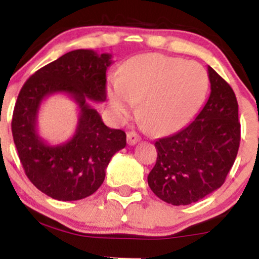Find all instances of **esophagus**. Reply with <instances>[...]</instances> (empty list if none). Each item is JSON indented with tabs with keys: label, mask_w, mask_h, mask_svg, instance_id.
<instances>
[{
	"label": "esophagus",
	"mask_w": 259,
	"mask_h": 259,
	"mask_svg": "<svg viewBox=\"0 0 259 259\" xmlns=\"http://www.w3.org/2000/svg\"><path fill=\"white\" fill-rule=\"evenodd\" d=\"M126 138H127V144L130 145V146H133V145L138 144V142L141 140V138H140V135L138 133L135 132H129L126 134Z\"/></svg>",
	"instance_id": "34e87169"
}]
</instances>
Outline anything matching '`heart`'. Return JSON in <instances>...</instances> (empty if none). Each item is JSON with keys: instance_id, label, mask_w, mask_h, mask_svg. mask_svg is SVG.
Listing matches in <instances>:
<instances>
[{"instance_id": "heart-1", "label": "heart", "mask_w": 259, "mask_h": 259, "mask_svg": "<svg viewBox=\"0 0 259 259\" xmlns=\"http://www.w3.org/2000/svg\"><path fill=\"white\" fill-rule=\"evenodd\" d=\"M209 79L203 67L163 55L134 57L107 90L109 107L118 119L129 117L139 105L140 117L156 134L185 126L207 96Z\"/></svg>"}]
</instances>
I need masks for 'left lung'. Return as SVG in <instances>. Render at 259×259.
<instances>
[{
    "instance_id": "1",
    "label": "left lung",
    "mask_w": 259,
    "mask_h": 259,
    "mask_svg": "<svg viewBox=\"0 0 259 259\" xmlns=\"http://www.w3.org/2000/svg\"><path fill=\"white\" fill-rule=\"evenodd\" d=\"M210 95L197 117L174 135L157 140L147 177L160 200L186 206L224 184L240 146L239 105L231 86L208 65Z\"/></svg>"
}]
</instances>
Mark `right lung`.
<instances>
[{
	"mask_svg": "<svg viewBox=\"0 0 259 259\" xmlns=\"http://www.w3.org/2000/svg\"><path fill=\"white\" fill-rule=\"evenodd\" d=\"M109 53L75 50L51 62L25 81L14 106L12 134L26 177L50 197L76 201L97 191L113 154L125 147L123 130L106 126L89 100L105 102ZM67 93L79 106L76 134L52 147L37 134V113L50 94Z\"/></svg>",
	"mask_w": 259,
	"mask_h": 259,
	"instance_id": "obj_1",
	"label": "right lung"
}]
</instances>
